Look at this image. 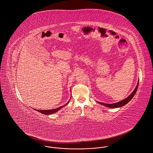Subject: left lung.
I'll use <instances>...</instances> for the list:
<instances>
[{
  "label": "left lung",
  "mask_w": 153,
  "mask_h": 153,
  "mask_svg": "<svg viewBox=\"0 0 153 153\" xmlns=\"http://www.w3.org/2000/svg\"><path fill=\"white\" fill-rule=\"evenodd\" d=\"M139 85V81L138 82V84L137 85V87L135 88V89H134V91L132 92L131 95H130L128 97H127L126 99H124L123 100L120 101V102H117L116 103H114V104H105V103H102L101 102H98L99 103H100V104H102V105H104V106H107V107H109V108H117V107H122L124 105H126L127 103H128V102H130L132 99V98L134 97V96L135 95V94H136L137 92V89L138 88Z\"/></svg>",
  "instance_id": "left-lung-1"
}]
</instances>
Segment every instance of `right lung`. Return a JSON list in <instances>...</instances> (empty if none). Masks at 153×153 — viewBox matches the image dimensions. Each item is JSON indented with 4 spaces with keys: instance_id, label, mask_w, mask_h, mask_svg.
<instances>
[{
    "instance_id": "add662e5",
    "label": "right lung",
    "mask_w": 153,
    "mask_h": 153,
    "mask_svg": "<svg viewBox=\"0 0 153 153\" xmlns=\"http://www.w3.org/2000/svg\"><path fill=\"white\" fill-rule=\"evenodd\" d=\"M68 102H68L64 105L59 107H58L57 108H56V109H50V110H39V109H36V111L41 112V113H42V114H43L50 115V114H54V113L57 112L58 110H59L61 108H62V107H65V105H66Z\"/></svg>"
}]
</instances>
